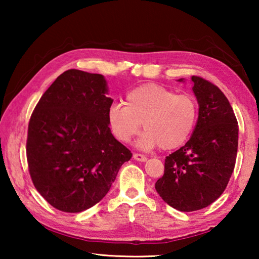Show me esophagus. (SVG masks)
<instances>
[{
	"instance_id": "1",
	"label": "esophagus",
	"mask_w": 259,
	"mask_h": 259,
	"mask_svg": "<svg viewBox=\"0 0 259 259\" xmlns=\"http://www.w3.org/2000/svg\"><path fill=\"white\" fill-rule=\"evenodd\" d=\"M134 159L136 161H140V162H145L147 160V157L143 154H139V153H135L134 154Z\"/></svg>"
}]
</instances>
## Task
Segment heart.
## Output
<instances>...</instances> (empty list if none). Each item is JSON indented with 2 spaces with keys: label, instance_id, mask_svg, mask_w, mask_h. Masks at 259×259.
I'll return each instance as SVG.
<instances>
[{
  "label": "heart",
  "instance_id": "obj_1",
  "mask_svg": "<svg viewBox=\"0 0 259 259\" xmlns=\"http://www.w3.org/2000/svg\"><path fill=\"white\" fill-rule=\"evenodd\" d=\"M198 103L192 95L176 94L154 83L139 85L125 96V105L113 104L107 120L114 136L128 143L142 128L138 146L170 151L183 146L198 121Z\"/></svg>",
  "mask_w": 259,
  "mask_h": 259
}]
</instances>
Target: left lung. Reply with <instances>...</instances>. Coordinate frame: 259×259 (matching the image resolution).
Masks as SVG:
<instances>
[{"mask_svg":"<svg viewBox=\"0 0 259 259\" xmlns=\"http://www.w3.org/2000/svg\"><path fill=\"white\" fill-rule=\"evenodd\" d=\"M192 81L198 122L185 145L165 157L164 174L155 183L164 202L185 212L208 207L225 191L239 139L238 121L226 96L203 77L192 76Z\"/></svg>","mask_w":259,"mask_h":259,"instance_id":"obj_1","label":"left lung"}]
</instances>
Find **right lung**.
I'll return each mask as SVG.
<instances>
[{
  "label": "right lung",
  "mask_w": 259,
  "mask_h": 259,
  "mask_svg": "<svg viewBox=\"0 0 259 259\" xmlns=\"http://www.w3.org/2000/svg\"><path fill=\"white\" fill-rule=\"evenodd\" d=\"M106 94L102 74L68 69L48 88L30 116L26 143L30 178L60 211L94 207L133 156L109 129L113 99Z\"/></svg>",
  "instance_id": "obj_1"
}]
</instances>
